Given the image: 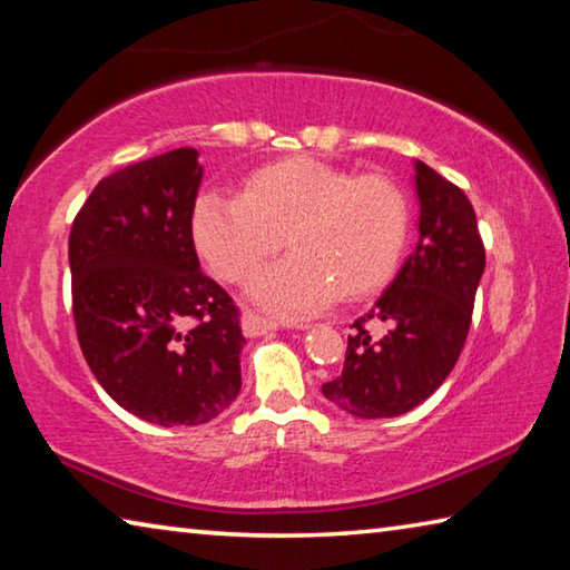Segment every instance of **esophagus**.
I'll use <instances>...</instances> for the list:
<instances>
[{
	"label": "esophagus",
	"mask_w": 570,
	"mask_h": 570,
	"mask_svg": "<svg viewBox=\"0 0 570 570\" xmlns=\"http://www.w3.org/2000/svg\"><path fill=\"white\" fill-rule=\"evenodd\" d=\"M240 326H244V334L246 336H264L268 332H276L278 330V322L268 320V316L254 312V308H246L244 316H240Z\"/></svg>",
	"instance_id": "obj_1"
}]
</instances>
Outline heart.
Listing matches in <instances>:
<instances>
[{
  "mask_svg": "<svg viewBox=\"0 0 570 570\" xmlns=\"http://www.w3.org/2000/svg\"><path fill=\"white\" fill-rule=\"evenodd\" d=\"M410 234L404 190L382 173L346 170L314 158L256 168L236 193H204L193 238L230 284L254 276L286 246L282 264L254 278L250 294L278 314H314L336 294L362 298L390 282Z\"/></svg>",
  "mask_w": 570,
  "mask_h": 570,
  "instance_id": "b5f03b06",
  "label": "heart"
}]
</instances>
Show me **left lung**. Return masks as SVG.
Instances as JSON below:
<instances>
[{
	"label": "left lung",
	"instance_id": "left-lung-1",
	"mask_svg": "<svg viewBox=\"0 0 570 570\" xmlns=\"http://www.w3.org/2000/svg\"><path fill=\"white\" fill-rule=\"evenodd\" d=\"M420 240L370 314L352 324L344 370L324 397L362 420L410 412L448 380L465 346L480 276L485 272L478 218L465 190L414 163ZM366 321L391 332L374 337Z\"/></svg>",
	"mask_w": 570,
	"mask_h": 570
}]
</instances>
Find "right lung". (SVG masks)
<instances>
[{
  "mask_svg": "<svg viewBox=\"0 0 570 570\" xmlns=\"http://www.w3.org/2000/svg\"><path fill=\"white\" fill-rule=\"evenodd\" d=\"M200 178L193 148L115 170L77 210L67 250L95 380L163 428L214 420L240 392V312L193 244Z\"/></svg>",
  "mask_w": 570,
  "mask_h": 570,
  "instance_id": "right-lung-1",
  "label": "right lung"
}]
</instances>
